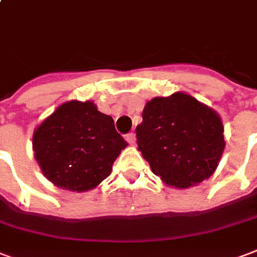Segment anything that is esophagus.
Segmentation results:
<instances>
[{
	"label": "esophagus",
	"mask_w": 257,
	"mask_h": 257,
	"mask_svg": "<svg viewBox=\"0 0 257 257\" xmlns=\"http://www.w3.org/2000/svg\"><path fill=\"white\" fill-rule=\"evenodd\" d=\"M126 141L128 142L130 145H134L137 141V137H136V133H128L126 136Z\"/></svg>",
	"instance_id": "34e87169"
}]
</instances>
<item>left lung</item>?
<instances>
[{
    "mask_svg": "<svg viewBox=\"0 0 257 257\" xmlns=\"http://www.w3.org/2000/svg\"><path fill=\"white\" fill-rule=\"evenodd\" d=\"M136 133L154 175L177 188L209 179L225 149L221 117L186 93L148 101Z\"/></svg>",
    "mask_w": 257,
    "mask_h": 257,
    "instance_id": "obj_1",
    "label": "left lung"
}]
</instances>
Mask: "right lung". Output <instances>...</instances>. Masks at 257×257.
I'll use <instances>...</instances> for the list:
<instances>
[{"instance_id": "add662e5", "label": "right lung", "mask_w": 257, "mask_h": 257, "mask_svg": "<svg viewBox=\"0 0 257 257\" xmlns=\"http://www.w3.org/2000/svg\"><path fill=\"white\" fill-rule=\"evenodd\" d=\"M32 146L44 176L69 191H88L111 175L127 142L92 101H69L35 130Z\"/></svg>"}]
</instances>
